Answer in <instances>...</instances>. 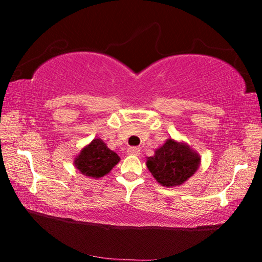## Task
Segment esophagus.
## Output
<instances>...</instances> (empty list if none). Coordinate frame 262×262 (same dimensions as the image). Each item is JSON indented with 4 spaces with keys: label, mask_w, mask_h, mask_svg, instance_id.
Segmentation results:
<instances>
[{
    "label": "esophagus",
    "mask_w": 262,
    "mask_h": 262,
    "mask_svg": "<svg viewBox=\"0 0 262 262\" xmlns=\"http://www.w3.org/2000/svg\"><path fill=\"white\" fill-rule=\"evenodd\" d=\"M140 151H141L140 148H137V147H129L127 149L128 155H132V156H139Z\"/></svg>",
    "instance_id": "1"
}]
</instances>
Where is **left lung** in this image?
Wrapping results in <instances>:
<instances>
[{
    "mask_svg": "<svg viewBox=\"0 0 262 262\" xmlns=\"http://www.w3.org/2000/svg\"><path fill=\"white\" fill-rule=\"evenodd\" d=\"M145 164L158 184L176 187L194 176L200 167L201 156L187 143L170 137L155 150L154 156L147 157Z\"/></svg>",
    "mask_w": 262,
    "mask_h": 262,
    "instance_id": "1",
    "label": "left lung"
}]
</instances>
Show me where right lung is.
<instances>
[{
	"mask_svg": "<svg viewBox=\"0 0 262 262\" xmlns=\"http://www.w3.org/2000/svg\"><path fill=\"white\" fill-rule=\"evenodd\" d=\"M120 162V157L107 148L105 142L96 137L81 149L74 158V165L79 173L89 178L99 179L108 174L112 168Z\"/></svg>",
	"mask_w": 262,
	"mask_h": 262,
	"instance_id": "1",
	"label": "right lung"
}]
</instances>
